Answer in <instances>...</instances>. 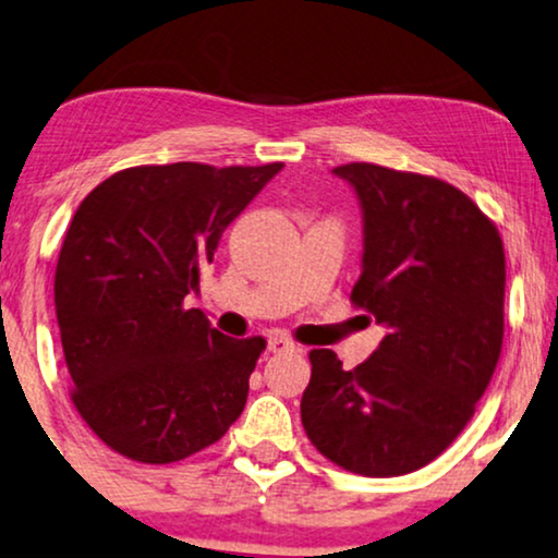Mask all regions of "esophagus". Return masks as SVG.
<instances>
[{"mask_svg": "<svg viewBox=\"0 0 558 558\" xmlns=\"http://www.w3.org/2000/svg\"><path fill=\"white\" fill-rule=\"evenodd\" d=\"M267 350L272 352H286V350H299V344H295L291 337L286 335H278V331H272L270 337H267Z\"/></svg>", "mask_w": 558, "mask_h": 558, "instance_id": "obj_1", "label": "esophagus"}]
</instances>
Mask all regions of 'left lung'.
I'll list each match as a JSON object with an SVG mask.
<instances>
[{"label": "left lung", "instance_id": "1", "mask_svg": "<svg viewBox=\"0 0 558 558\" xmlns=\"http://www.w3.org/2000/svg\"><path fill=\"white\" fill-rule=\"evenodd\" d=\"M363 208V272L350 301L389 329L344 371L312 350L301 422L312 446L361 476L412 474L474 417L505 337V246L446 180L368 161L335 167Z\"/></svg>", "mask_w": 558, "mask_h": 558}]
</instances>
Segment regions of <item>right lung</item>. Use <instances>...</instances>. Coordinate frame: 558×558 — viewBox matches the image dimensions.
I'll return each instance as SVG.
<instances>
[{
    "label": "right lung",
    "mask_w": 558,
    "mask_h": 558,
    "mask_svg": "<svg viewBox=\"0 0 558 558\" xmlns=\"http://www.w3.org/2000/svg\"><path fill=\"white\" fill-rule=\"evenodd\" d=\"M280 169L129 167L76 208L56 263V319L72 404L116 453L182 461L242 414L265 337L221 335L185 299L229 223Z\"/></svg>",
    "instance_id": "add662e5"
}]
</instances>
